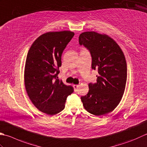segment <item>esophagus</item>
I'll use <instances>...</instances> for the list:
<instances>
[{
	"instance_id": "esophagus-1",
	"label": "esophagus",
	"mask_w": 147,
	"mask_h": 147,
	"mask_svg": "<svg viewBox=\"0 0 147 147\" xmlns=\"http://www.w3.org/2000/svg\"><path fill=\"white\" fill-rule=\"evenodd\" d=\"M73 87L74 88V91L77 92L78 91V88L79 87V85H73Z\"/></svg>"
}]
</instances>
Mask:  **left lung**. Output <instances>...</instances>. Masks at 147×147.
<instances>
[{
	"label": "left lung",
	"instance_id": "obj_1",
	"mask_svg": "<svg viewBox=\"0 0 147 147\" xmlns=\"http://www.w3.org/2000/svg\"><path fill=\"white\" fill-rule=\"evenodd\" d=\"M79 44L89 51L92 69L97 70V82L88 84L87 95L81 97L86 110L96 116L113 111L124 93L127 64L121 48L111 37L96 32H85L79 36Z\"/></svg>",
	"mask_w": 147,
	"mask_h": 147
}]
</instances>
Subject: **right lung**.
Listing matches in <instances>:
<instances>
[{
	"label": "right lung",
	"mask_w": 147,
	"mask_h": 147,
	"mask_svg": "<svg viewBox=\"0 0 147 147\" xmlns=\"http://www.w3.org/2000/svg\"><path fill=\"white\" fill-rule=\"evenodd\" d=\"M74 33L71 31L47 32L32 45L26 59L25 85L34 105L50 115L65 108L67 97L74 92L71 85L58 79L62 54Z\"/></svg>",
	"instance_id": "1"
}]
</instances>
